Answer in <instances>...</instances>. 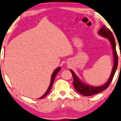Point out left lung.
<instances>
[{
    "mask_svg": "<svg viewBox=\"0 0 121 121\" xmlns=\"http://www.w3.org/2000/svg\"><path fill=\"white\" fill-rule=\"evenodd\" d=\"M98 34L100 35L105 37L106 38H108L109 40L113 49V56H114V65H113V69L112 71L111 74L109 78L108 79V81L105 84H104V85H102L101 86H97V87H96V86L87 85L82 83L79 80L78 77L76 75L73 71L72 70H70V71H71L72 74L73 78V84L74 89H76V90L77 92L80 93L82 95H84V96H91V95H93L96 94L98 93H99V92L105 90L108 87L111 81H112L113 78L114 77V75L115 74V72L118 66V58L117 53V52H116L115 39H114V36H113L111 30L104 25L102 27V29L100 30L99 32H98Z\"/></svg>",
    "mask_w": 121,
    "mask_h": 121,
    "instance_id": "left-lung-1",
    "label": "left lung"
}]
</instances>
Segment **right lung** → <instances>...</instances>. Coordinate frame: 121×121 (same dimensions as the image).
Segmentation results:
<instances>
[{
  "instance_id": "right-lung-1",
  "label": "right lung",
  "mask_w": 121,
  "mask_h": 121,
  "mask_svg": "<svg viewBox=\"0 0 121 121\" xmlns=\"http://www.w3.org/2000/svg\"><path fill=\"white\" fill-rule=\"evenodd\" d=\"M60 69H61V68H60V67H59L57 68L56 70H55L54 71V72L53 73H52V77H51V82H50V85H49V86L48 89V90H47V92H46L43 95V96L41 97V98H39V99H43V98H44V97H45L46 96H47V95L48 94L49 92H50V90H51V88H52V85H53V84L54 81V79H55V78H56V74H57V73H58V72H59V71H60Z\"/></svg>"
}]
</instances>
